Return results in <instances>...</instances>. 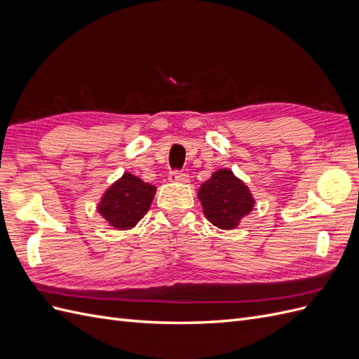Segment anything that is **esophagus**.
Listing matches in <instances>:
<instances>
[{
  "label": "esophagus",
  "instance_id": "obj_1",
  "mask_svg": "<svg viewBox=\"0 0 359 359\" xmlns=\"http://www.w3.org/2000/svg\"><path fill=\"white\" fill-rule=\"evenodd\" d=\"M169 180H170L172 182H182V184H186V182L190 181L187 173L180 172V170H172V172L169 173Z\"/></svg>",
  "mask_w": 359,
  "mask_h": 359
}]
</instances>
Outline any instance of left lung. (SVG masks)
<instances>
[{"instance_id": "1", "label": "left lung", "mask_w": 359, "mask_h": 359, "mask_svg": "<svg viewBox=\"0 0 359 359\" xmlns=\"http://www.w3.org/2000/svg\"><path fill=\"white\" fill-rule=\"evenodd\" d=\"M198 198L203 214L219 229H235L243 217L253 211L255 198L245 184L231 169H219L205 181Z\"/></svg>"}]
</instances>
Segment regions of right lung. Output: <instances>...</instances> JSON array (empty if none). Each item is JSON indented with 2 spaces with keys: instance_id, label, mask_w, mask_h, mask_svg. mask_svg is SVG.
Here are the masks:
<instances>
[{
  "instance_id": "add662e5",
  "label": "right lung",
  "mask_w": 359,
  "mask_h": 359,
  "mask_svg": "<svg viewBox=\"0 0 359 359\" xmlns=\"http://www.w3.org/2000/svg\"><path fill=\"white\" fill-rule=\"evenodd\" d=\"M156 191V186L126 172L104 191L97 211L115 229H132L148 212Z\"/></svg>"
}]
</instances>
